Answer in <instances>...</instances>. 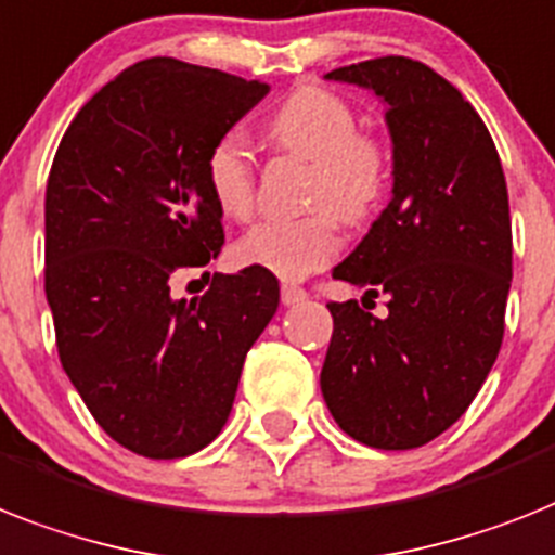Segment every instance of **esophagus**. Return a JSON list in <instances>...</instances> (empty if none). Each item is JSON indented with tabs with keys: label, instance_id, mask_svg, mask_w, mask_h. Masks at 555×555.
<instances>
[{
	"label": "esophagus",
	"instance_id": "34e87169",
	"mask_svg": "<svg viewBox=\"0 0 555 555\" xmlns=\"http://www.w3.org/2000/svg\"><path fill=\"white\" fill-rule=\"evenodd\" d=\"M281 300H283V306L300 304V300H306V288L292 286V283H283V286H281Z\"/></svg>",
	"mask_w": 555,
	"mask_h": 555
}]
</instances>
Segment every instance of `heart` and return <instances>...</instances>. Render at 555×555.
Here are the masks:
<instances>
[{
	"label": "heart",
	"mask_w": 555,
	"mask_h": 555,
	"mask_svg": "<svg viewBox=\"0 0 555 555\" xmlns=\"http://www.w3.org/2000/svg\"><path fill=\"white\" fill-rule=\"evenodd\" d=\"M269 139L283 153L311 164L306 206L297 221H263L232 246L237 267L300 281L340 251L337 218L349 227L365 223L386 201L391 158L374 135L357 132V113L346 99L323 87H300L274 109ZM206 186L218 212L246 221L255 209V162L237 132H223L206 155Z\"/></svg>",
	"instance_id": "heart-1"
}]
</instances>
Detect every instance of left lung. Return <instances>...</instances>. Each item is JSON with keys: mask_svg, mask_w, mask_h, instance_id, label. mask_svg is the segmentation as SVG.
Returning a JSON list of instances; mask_svg holds the SVG:
<instances>
[{"mask_svg": "<svg viewBox=\"0 0 555 555\" xmlns=\"http://www.w3.org/2000/svg\"><path fill=\"white\" fill-rule=\"evenodd\" d=\"M326 79L386 102L393 190L334 267L337 281L369 288L365 297L388 295V314L328 304L334 332L320 388L357 442L409 451L468 411L502 349L514 274L505 172L479 113L428 64L383 56Z\"/></svg>", "mask_w": 555, "mask_h": 555, "instance_id": "8db88e82", "label": "left lung"}]
</instances>
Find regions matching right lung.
<instances>
[{"instance_id": "right-lung-1", "label": "right lung", "mask_w": 555, "mask_h": 555, "mask_svg": "<svg viewBox=\"0 0 555 555\" xmlns=\"http://www.w3.org/2000/svg\"><path fill=\"white\" fill-rule=\"evenodd\" d=\"M267 93L144 59L76 113L50 167L44 295L59 360L95 423L146 460H181L221 434L246 351L278 311L263 269L215 272L192 300L169 292L221 251L206 155Z\"/></svg>"}]
</instances>
